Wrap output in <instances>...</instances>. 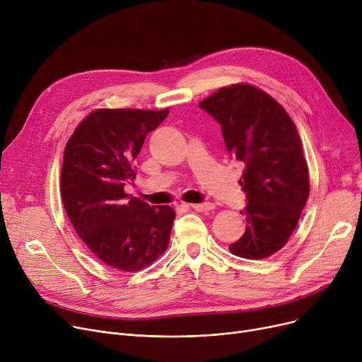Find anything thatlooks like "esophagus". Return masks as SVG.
Instances as JSON below:
<instances>
[{"label": "esophagus", "instance_id": "esophagus-1", "mask_svg": "<svg viewBox=\"0 0 362 362\" xmlns=\"http://www.w3.org/2000/svg\"><path fill=\"white\" fill-rule=\"evenodd\" d=\"M189 208H192V210L199 211V213H208V211L214 210V205L210 204V202H204V204H189Z\"/></svg>", "mask_w": 362, "mask_h": 362}]
</instances>
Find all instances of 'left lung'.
I'll use <instances>...</instances> for the list:
<instances>
[{"label": "left lung", "instance_id": "left-lung-1", "mask_svg": "<svg viewBox=\"0 0 362 362\" xmlns=\"http://www.w3.org/2000/svg\"><path fill=\"white\" fill-rule=\"evenodd\" d=\"M199 107L221 124L226 148L245 163L246 229L229 245L233 255L267 258L293 233L310 197L308 165L288 111L250 83L220 88Z\"/></svg>", "mask_w": 362, "mask_h": 362}]
</instances>
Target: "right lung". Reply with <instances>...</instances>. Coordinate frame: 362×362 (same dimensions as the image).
Wrapping results in <instances>:
<instances>
[{
    "mask_svg": "<svg viewBox=\"0 0 362 362\" xmlns=\"http://www.w3.org/2000/svg\"><path fill=\"white\" fill-rule=\"evenodd\" d=\"M168 116V108H98L74 129L64 148L62 199L76 233L110 267L139 272L168 246L176 213L129 197L146 133Z\"/></svg>",
    "mask_w": 362,
    "mask_h": 362,
    "instance_id": "right-lung-1",
    "label": "right lung"
}]
</instances>
